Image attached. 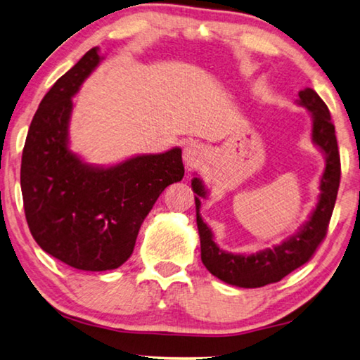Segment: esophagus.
Here are the masks:
<instances>
[{
  "label": "esophagus",
  "instance_id": "obj_1",
  "mask_svg": "<svg viewBox=\"0 0 360 360\" xmlns=\"http://www.w3.org/2000/svg\"><path fill=\"white\" fill-rule=\"evenodd\" d=\"M202 159V148L198 143H188L184 150V161L188 169L198 167Z\"/></svg>",
  "mask_w": 360,
  "mask_h": 360
}]
</instances>
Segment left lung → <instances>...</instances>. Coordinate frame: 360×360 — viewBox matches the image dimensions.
<instances>
[{"label":"left lung","mask_w":360,"mask_h":360,"mask_svg":"<svg viewBox=\"0 0 360 360\" xmlns=\"http://www.w3.org/2000/svg\"><path fill=\"white\" fill-rule=\"evenodd\" d=\"M298 105L308 110L313 117L311 137L314 145L319 146L326 155V170L321 179L319 201L309 220L300 228L297 234H293L282 244L274 245L273 249L260 250L250 255H236V253L221 250L214 243L212 231L199 215V207H201L199 198H205L207 191L198 176L191 180V188L196 193L194 201H196V223L199 238H201V260L215 278L226 284L257 288L279 282L292 271L309 262L327 234L341 175L337 135H335V126L327 105L317 96V92L311 87H306L298 92Z\"/></svg>","instance_id":"1"}]
</instances>
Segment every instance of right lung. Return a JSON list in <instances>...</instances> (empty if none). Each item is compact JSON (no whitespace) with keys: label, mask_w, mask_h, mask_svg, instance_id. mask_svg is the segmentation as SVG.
<instances>
[{"label":"right lung","mask_w":360,"mask_h":360,"mask_svg":"<svg viewBox=\"0 0 360 360\" xmlns=\"http://www.w3.org/2000/svg\"><path fill=\"white\" fill-rule=\"evenodd\" d=\"M100 60L98 47H92L41 100L20 166L33 239L46 253L82 271L116 269L127 262L159 194L185 175L180 148L111 167L91 166L70 151L72 97Z\"/></svg>","instance_id":"add662e5"}]
</instances>
